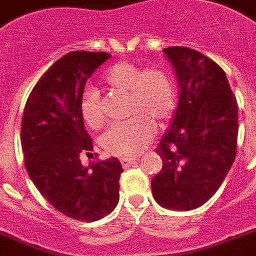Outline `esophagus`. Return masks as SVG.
I'll use <instances>...</instances> for the list:
<instances>
[{
	"instance_id": "34e87169",
	"label": "esophagus",
	"mask_w": 256,
	"mask_h": 256,
	"mask_svg": "<svg viewBox=\"0 0 256 256\" xmlns=\"http://www.w3.org/2000/svg\"><path fill=\"white\" fill-rule=\"evenodd\" d=\"M120 164L123 168H130L133 165H137V160H132V158H122Z\"/></svg>"
}]
</instances>
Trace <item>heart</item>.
Instances as JSON below:
<instances>
[{"instance_id":"b5f03b06","label":"heart","mask_w":256,"mask_h":256,"mask_svg":"<svg viewBox=\"0 0 256 256\" xmlns=\"http://www.w3.org/2000/svg\"><path fill=\"white\" fill-rule=\"evenodd\" d=\"M102 84L110 90L128 94V116L133 118L110 126L102 136V146L116 156H137L154 137L152 123L161 126L172 116L176 106L174 82L157 67L144 70L132 62H119L108 70ZM81 116L92 130L104 123L99 94L92 88L82 96Z\"/></svg>"}]
</instances>
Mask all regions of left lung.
Masks as SVG:
<instances>
[{
    "label": "left lung",
    "mask_w": 256,
    "mask_h": 256,
    "mask_svg": "<svg viewBox=\"0 0 256 256\" xmlns=\"http://www.w3.org/2000/svg\"><path fill=\"white\" fill-rule=\"evenodd\" d=\"M172 64L179 105L156 154L162 168L151 182L154 200L190 210L212 198L235 161L238 109L224 70L185 46L164 49Z\"/></svg>",
    "instance_id": "1"
}]
</instances>
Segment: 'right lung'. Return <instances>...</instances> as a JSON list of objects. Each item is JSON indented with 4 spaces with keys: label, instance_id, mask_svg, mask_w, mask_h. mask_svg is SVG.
<instances>
[{
    "label": "right lung",
    "instance_id": "obj_1",
    "mask_svg": "<svg viewBox=\"0 0 256 256\" xmlns=\"http://www.w3.org/2000/svg\"><path fill=\"white\" fill-rule=\"evenodd\" d=\"M112 56L71 52L36 82L25 104L21 147L25 168L42 196L58 212L94 222L112 212L123 172L116 157L84 166L92 140L84 126L81 100L88 78Z\"/></svg>",
    "mask_w": 256,
    "mask_h": 256
}]
</instances>
